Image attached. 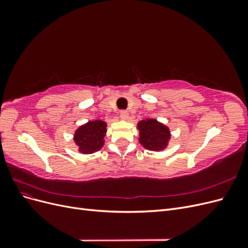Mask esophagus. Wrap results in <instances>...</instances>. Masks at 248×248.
<instances>
[{"instance_id":"esophagus-1","label":"esophagus","mask_w":248,"mask_h":248,"mask_svg":"<svg viewBox=\"0 0 248 248\" xmlns=\"http://www.w3.org/2000/svg\"><path fill=\"white\" fill-rule=\"evenodd\" d=\"M128 117H129V114H128V111L127 110H121L120 111V118L121 119H123V120H127L128 119Z\"/></svg>"}]
</instances>
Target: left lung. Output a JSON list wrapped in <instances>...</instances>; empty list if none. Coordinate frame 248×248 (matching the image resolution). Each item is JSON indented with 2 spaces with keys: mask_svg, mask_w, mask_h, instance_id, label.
<instances>
[{
  "mask_svg": "<svg viewBox=\"0 0 248 248\" xmlns=\"http://www.w3.org/2000/svg\"><path fill=\"white\" fill-rule=\"evenodd\" d=\"M140 142L144 148L152 151H161L168 146L170 133L168 127L154 119H147L139 122Z\"/></svg>",
  "mask_w": 248,
  "mask_h": 248,
  "instance_id": "left-lung-1",
  "label": "left lung"
}]
</instances>
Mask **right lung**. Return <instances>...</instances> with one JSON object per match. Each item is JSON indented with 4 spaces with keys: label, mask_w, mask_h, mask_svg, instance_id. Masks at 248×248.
Masks as SVG:
<instances>
[{
    "label": "right lung",
    "mask_w": 248,
    "mask_h": 248,
    "mask_svg": "<svg viewBox=\"0 0 248 248\" xmlns=\"http://www.w3.org/2000/svg\"><path fill=\"white\" fill-rule=\"evenodd\" d=\"M107 133V123L101 120L90 121L80 126L74 134V141L78 151L84 154H91L100 150L104 144L103 138Z\"/></svg>",
    "instance_id": "1"
}]
</instances>
